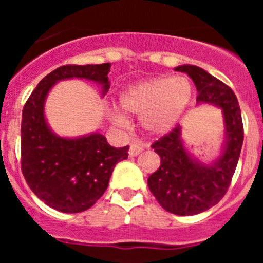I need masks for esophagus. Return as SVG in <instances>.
<instances>
[{"instance_id":"34e87169","label":"esophagus","mask_w":263,"mask_h":263,"mask_svg":"<svg viewBox=\"0 0 263 263\" xmlns=\"http://www.w3.org/2000/svg\"><path fill=\"white\" fill-rule=\"evenodd\" d=\"M143 148H145V145H143L142 142L133 143V145L130 146L129 155H130V157H137V155H139L141 153L143 152Z\"/></svg>"}]
</instances>
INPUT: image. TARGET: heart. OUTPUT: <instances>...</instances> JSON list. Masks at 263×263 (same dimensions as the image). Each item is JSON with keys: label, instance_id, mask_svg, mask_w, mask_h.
I'll return each mask as SVG.
<instances>
[{"label": "heart", "instance_id": "heart-1", "mask_svg": "<svg viewBox=\"0 0 263 263\" xmlns=\"http://www.w3.org/2000/svg\"><path fill=\"white\" fill-rule=\"evenodd\" d=\"M192 95L194 87L188 78L160 76L125 88L118 103L125 113L141 117L145 132L152 136H163L182 120ZM111 121L118 126H126V118L120 111L111 115Z\"/></svg>", "mask_w": 263, "mask_h": 263}]
</instances>
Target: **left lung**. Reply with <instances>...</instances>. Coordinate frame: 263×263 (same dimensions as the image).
Segmentation results:
<instances>
[{
  "instance_id": "1",
  "label": "left lung",
  "mask_w": 263,
  "mask_h": 263,
  "mask_svg": "<svg viewBox=\"0 0 263 263\" xmlns=\"http://www.w3.org/2000/svg\"><path fill=\"white\" fill-rule=\"evenodd\" d=\"M175 71L185 72L192 79L197 105L220 109L224 121V142L218 157L211 162H203L188 150L180 125L153 143L160 166L148 176L150 191L167 212L194 216L216 205L228 191L242 147V118L233 90L205 69L183 64Z\"/></svg>"
}]
</instances>
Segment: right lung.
Here are the masks:
<instances>
[{
  "mask_svg": "<svg viewBox=\"0 0 263 263\" xmlns=\"http://www.w3.org/2000/svg\"><path fill=\"white\" fill-rule=\"evenodd\" d=\"M110 63L62 66L48 73L30 95L22 110L21 167L31 191L53 210L87 211L103 196L116 164L127 159L129 146L113 147L99 132L62 137L48 125L45 105L48 93L63 80L81 79L108 93Z\"/></svg>",
  "mask_w": 263,
  "mask_h": 263,
  "instance_id": "1",
  "label": "right lung"
}]
</instances>
